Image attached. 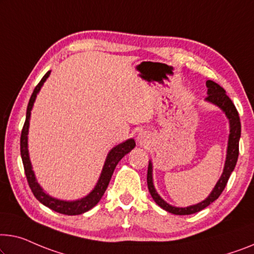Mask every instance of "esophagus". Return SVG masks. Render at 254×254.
Here are the masks:
<instances>
[{"mask_svg":"<svg viewBox=\"0 0 254 254\" xmlns=\"http://www.w3.org/2000/svg\"><path fill=\"white\" fill-rule=\"evenodd\" d=\"M149 140V134L147 132H140L138 135V141L140 145H145V143L148 142Z\"/></svg>","mask_w":254,"mask_h":254,"instance_id":"1","label":"esophagus"}]
</instances>
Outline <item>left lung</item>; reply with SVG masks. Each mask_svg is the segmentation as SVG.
I'll return each mask as SVG.
<instances>
[{
	"mask_svg": "<svg viewBox=\"0 0 254 254\" xmlns=\"http://www.w3.org/2000/svg\"><path fill=\"white\" fill-rule=\"evenodd\" d=\"M206 86H207V94L209 96L206 97V100L210 101V103L217 105L220 107L222 111L226 113L227 117L229 119V124H230V134L228 139V148H227V157H226V163H225V169L224 172H222V176L219 181L215 185L213 190H212L209 197L204 199L203 202H200L196 205H191L188 207H175L172 205H169L165 200L160 197V195L157 194L156 190H155L154 185H153V177H151V163L149 162L148 164V171H147V185H148L149 192L151 197L156 202L157 205H160L162 209L170 212V213L178 214V215H186V214H192L196 213V212H199L200 210L205 209L206 206H209L212 202H214L219 196L221 195V192L224 191L227 183H228V179L232 172L235 169V165L237 163L238 158V153H240V149H238V145H240V138H241V121H240V115H238V112L235 107V105L233 104V101L226 94V91L224 88H221L220 85L217 84V83L211 81H206Z\"/></svg>",
	"mask_w": 254,
	"mask_h": 254,
	"instance_id": "obj_1",
	"label": "left lung"
}]
</instances>
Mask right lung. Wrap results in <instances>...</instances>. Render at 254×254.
<instances>
[{"instance_id": "obj_1", "label": "right lung", "mask_w": 254, "mask_h": 254, "mask_svg": "<svg viewBox=\"0 0 254 254\" xmlns=\"http://www.w3.org/2000/svg\"><path fill=\"white\" fill-rule=\"evenodd\" d=\"M50 71H48L47 74L44 75L41 79L39 84L35 86L34 89L32 97H30L29 103L27 106V113H26V121L24 123V127H22L21 130V137H20V154H21V160L22 164H24L25 169V175L27 178L28 185L30 189H32L33 194L35 197L40 200L43 205L48 206L49 209L54 210L58 213L62 214H67V215H76V214H82L84 212L89 211L92 209L94 205H97V203L99 202L100 198L103 197L104 192L108 187L109 181H111V178L113 176V172L116 168V165L121 161L124 155L127 154L128 151L134 148L135 142L133 139H128L126 142L120 143L116 147H114L111 151H109L107 158H106L103 172H101V176L98 180L96 187L92 191L90 192L88 196H85L84 198L74 200V202H66V200H60L51 197L48 194H45L43 189L40 187V185L37 184L35 179V176H34V172L32 170V164H30L29 156H28V149H27V133H28V127H29V116H30V111L33 108V104L35 101L36 94L39 93L41 86L43 85L45 79L48 78Z\"/></svg>"}]
</instances>
